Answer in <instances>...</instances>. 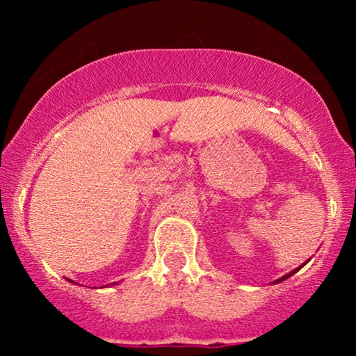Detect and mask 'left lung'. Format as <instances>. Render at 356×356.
Segmentation results:
<instances>
[{"mask_svg":"<svg viewBox=\"0 0 356 356\" xmlns=\"http://www.w3.org/2000/svg\"><path fill=\"white\" fill-rule=\"evenodd\" d=\"M296 270H300V267H298V269H296ZM296 270H291V272H290V274H286V275H284V277H282V279H279V280H277V282H282V280H285V279H289V277H290V275H293V274H295V272H296Z\"/></svg>","mask_w":356,"mask_h":356,"instance_id":"obj_1","label":"left lung"}]
</instances>
